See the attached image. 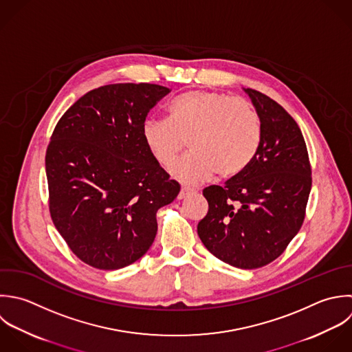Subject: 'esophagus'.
<instances>
[{"instance_id":"esophagus-1","label":"esophagus","mask_w":352,"mask_h":352,"mask_svg":"<svg viewBox=\"0 0 352 352\" xmlns=\"http://www.w3.org/2000/svg\"><path fill=\"white\" fill-rule=\"evenodd\" d=\"M193 192H195V189L188 188V186H184V188L181 189L179 195H178V199H179V200H181V199H185L188 195H190V193H193Z\"/></svg>"}]
</instances>
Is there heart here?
<instances>
[{"label": "heart", "instance_id": "1", "mask_svg": "<svg viewBox=\"0 0 352 352\" xmlns=\"http://www.w3.org/2000/svg\"><path fill=\"white\" fill-rule=\"evenodd\" d=\"M144 141L153 159L170 168L185 146L190 152L173 168L185 184L233 177L254 160L262 140V123L255 107L225 93L190 90L167 105V120L148 119Z\"/></svg>", "mask_w": 352, "mask_h": 352}]
</instances>
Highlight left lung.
Masks as SVG:
<instances>
[{
  "instance_id": "obj_1",
  "label": "left lung",
  "mask_w": 352,
  "mask_h": 352,
  "mask_svg": "<svg viewBox=\"0 0 352 352\" xmlns=\"http://www.w3.org/2000/svg\"><path fill=\"white\" fill-rule=\"evenodd\" d=\"M262 123L250 166L203 190L208 212L197 225L206 248L239 269L276 261L300 230L311 190V166L295 119L266 94L244 89Z\"/></svg>"
}]
</instances>
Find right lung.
<instances>
[{
    "label": "right lung",
    "mask_w": 352,
    "mask_h": 352,
    "mask_svg": "<svg viewBox=\"0 0 352 352\" xmlns=\"http://www.w3.org/2000/svg\"><path fill=\"white\" fill-rule=\"evenodd\" d=\"M168 93L152 83L105 85L82 96L53 130L45 157L50 217L91 267L116 270L144 256L157 210L179 193L142 137L148 112Z\"/></svg>",
    "instance_id": "add662e5"
}]
</instances>
